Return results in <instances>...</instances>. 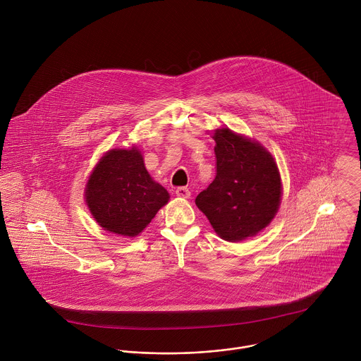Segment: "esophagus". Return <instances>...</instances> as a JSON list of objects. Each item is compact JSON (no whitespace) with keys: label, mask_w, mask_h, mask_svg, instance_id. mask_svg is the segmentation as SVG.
Here are the masks:
<instances>
[{"label":"esophagus","mask_w":361,"mask_h":361,"mask_svg":"<svg viewBox=\"0 0 361 361\" xmlns=\"http://www.w3.org/2000/svg\"><path fill=\"white\" fill-rule=\"evenodd\" d=\"M175 193H176V196L178 197H180V199H189L190 197V192H189V189L188 188H178L176 190H175Z\"/></svg>","instance_id":"1"}]
</instances>
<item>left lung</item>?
Wrapping results in <instances>:
<instances>
[{
	"label": "left lung",
	"mask_w": 361,
	"mask_h": 361,
	"mask_svg": "<svg viewBox=\"0 0 361 361\" xmlns=\"http://www.w3.org/2000/svg\"><path fill=\"white\" fill-rule=\"evenodd\" d=\"M216 175L196 197L214 231L228 242L256 236L275 216L282 195L278 166L258 142L216 129Z\"/></svg>",
	"instance_id": "left-lung-1"
}]
</instances>
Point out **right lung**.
<instances>
[{"label":"right lung","instance_id":"obj_1","mask_svg":"<svg viewBox=\"0 0 361 361\" xmlns=\"http://www.w3.org/2000/svg\"><path fill=\"white\" fill-rule=\"evenodd\" d=\"M99 225L122 236H137L169 200V193L150 176L136 149H114L93 169L85 190Z\"/></svg>","mask_w":361,"mask_h":361}]
</instances>
